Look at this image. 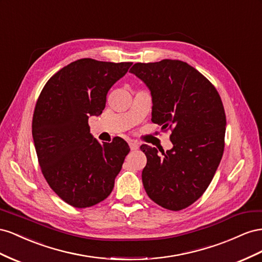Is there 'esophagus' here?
<instances>
[{
  "label": "esophagus",
  "instance_id": "34e87169",
  "mask_svg": "<svg viewBox=\"0 0 262 262\" xmlns=\"http://www.w3.org/2000/svg\"><path fill=\"white\" fill-rule=\"evenodd\" d=\"M129 147H130L132 150H137V149L139 148V144L136 143V141L130 140V141H129Z\"/></svg>",
  "mask_w": 262,
  "mask_h": 262
}]
</instances>
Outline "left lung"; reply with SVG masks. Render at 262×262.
<instances>
[{
    "mask_svg": "<svg viewBox=\"0 0 262 262\" xmlns=\"http://www.w3.org/2000/svg\"><path fill=\"white\" fill-rule=\"evenodd\" d=\"M129 72L150 90L151 121L171 130L173 145L162 156L140 146L147 157L144 188L158 205L183 210L205 192L222 160L226 115L221 96L203 74L180 60L138 62Z\"/></svg>",
    "mask_w": 262,
    "mask_h": 262,
    "instance_id": "1",
    "label": "left lung"
}]
</instances>
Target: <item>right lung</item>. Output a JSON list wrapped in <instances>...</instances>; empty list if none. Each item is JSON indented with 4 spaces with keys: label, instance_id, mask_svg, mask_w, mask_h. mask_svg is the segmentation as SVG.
I'll list each match as a JSON object with an SVG mask.
<instances>
[{
    "label": "right lung",
    "instance_id": "obj_1",
    "mask_svg": "<svg viewBox=\"0 0 262 262\" xmlns=\"http://www.w3.org/2000/svg\"><path fill=\"white\" fill-rule=\"evenodd\" d=\"M132 64L79 59L55 73L37 100L32 133L41 172L57 195L73 207L105 200L130 150L121 137L100 144L88 122L102 114L108 90Z\"/></svg>",
    "mask_w": 262,
    "mask_h": 262
}]
</instances>
